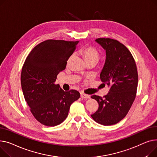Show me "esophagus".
<instances>
[{
  "mask_svg": "<svg viewBox=\"0 0 157 157\" xmlns=\"http://www.w3.org/2000/svg\"><path fill=\"white\" fill-rule=\"evenodd\" d=\"M80 97L82 98H90V96L89 95H87V94H84V93H80Z\"/></svg>",
  "mask_w": 157,
  "mask_h": 157,
  "instance_id": "esophagus-1",
  "label": "esophagus"
}]
</instances>
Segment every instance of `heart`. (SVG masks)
I'll use <instances>...</instances> for the list:
<instances>
[{
  "instance_id": "b5f03b06",
  "label": "heart",
  "mask_w": 157,
  "mask_h": 157,
  "mask_svg": "<svg viewBox=\"0 0 157 157\" xmlns=\"http://www.w3.org/2000/svg\"><path fill=\"white\" fill-rule=\"evenodd\" d=\"M79 52L86 63L90 62L98 63L99 58V54L95 48L93 47H85L82 48ZM71 59V57L69 58L68 62Z\"/></svg>"
}]
</instances>
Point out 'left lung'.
<instances>
[{"instance_id":"8db88e82","label":"left lung","mask_w":157,"mask_h":157,"mask_svg":"<svg viewBox=\"0 0 157 157\" xmlns=\"http://www.w3.org/2000/svg\"><path fill=\"white\" fill-rule=\"evenodd\" d=\"M95 41L106 51L100 78L109 90L103 98L91 96L99 104L91 117L100 124L114 125L126 116L135 99L138 83L136 64L131 52L122 43L108 38Z\"/></svg>"}]
</instances>
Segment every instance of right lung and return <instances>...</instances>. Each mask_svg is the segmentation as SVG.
Instances as JSON below:
<instances>
[{"instance_id": "obj_1", "label": "right lung", "mask_w": 157, "mask_h": 157, "mask_svg": "<svg viewBox=\"0 0 157 157\" xmlns=\"http://www.w3.org/2000/svg\"><path fill=\"white\" fill-rule=\"evenodd\" d=\"M78 43L45 40L35 46L24 63L21 74L23 93L32 113L44 125L63 122L72 103L80 98L78 91L65 92L59 84H54Z\"/></svg>"}]
</instances>
